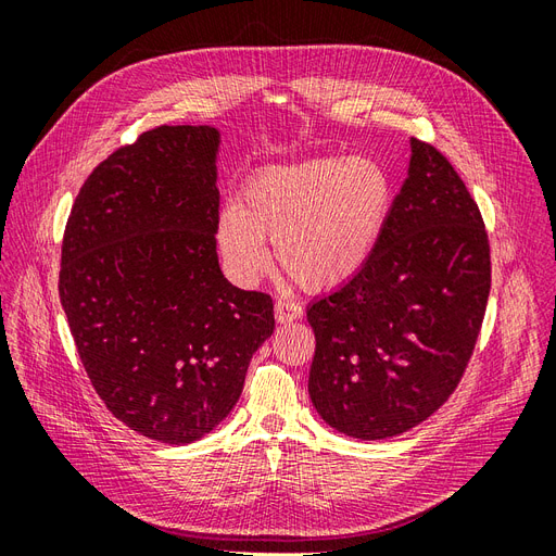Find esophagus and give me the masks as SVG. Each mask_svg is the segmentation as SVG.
<instances>
[{"instance_id": "34e87169", "label": "esophagus", "mask_w": 556, "mask_h": 556, "mask_svg": "<svg viewBox=\"0 0 556 556\" xmlns=\"http://www.w3.org/2000/svg\"><path fill=\"white\" fill-rule=\"evenodd\" d=\"M301 315H304V308H301L299 301H292V299H278L276 301V319L282 325V323H294V319H299Z\"/></svg>"}]
</instances>
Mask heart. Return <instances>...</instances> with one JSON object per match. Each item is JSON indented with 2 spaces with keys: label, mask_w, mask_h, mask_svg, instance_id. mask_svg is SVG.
Wrapping results in <instances>:
<instances>
[{
  "label": "heart",
  "mask_w": 556,
  "mask_h": 556,
  "mask_svg": "<svg viewBox=\"0 0 556 556\" xmlns=\"http://www.w3.org/2000/svg\"><path fill=\"white\" fill-rule=\"evenodd\" d=\"M394 204L392 180L366 157H317L266 166L252 174L239 204L217 223V245L229 271L243 282L271 264L308 290L355 278L374 257Z\"/></svg>",
  "instance_id": "obj_1"
}]
</instances>
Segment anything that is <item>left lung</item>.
Instances as JSON below:
<instances>
[{"label":"left lung","instance_id":"obj_1","mask_svg":"<svg viewBox=\"0 0 556 556\" xmlns=\"http://www.w3.org/2000/svg\"><path fill=\"white\" fill-rule=\"evenodd\" d=\"M492 288L490 237L439 148L413 139L408 178L374 257L308 308V392L352 439L408 431L457 390Z\"/></svg>","mask_w":556,"mask_h":556}]
</instances>
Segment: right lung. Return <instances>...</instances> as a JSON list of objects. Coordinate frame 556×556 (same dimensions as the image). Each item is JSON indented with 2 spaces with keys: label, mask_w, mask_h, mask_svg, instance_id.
I'll list each match as a JSON object with an SVG mask.
<instances>
[{
  "label": "right lung",
  "mask_w": 556,
  "mask_h": 556,
  "mask_svg": "<svg viewBox=\"0 0 556 556\" xmlns=\"http://www.w3.org/2000/svg\"><path fill=\"white\" fill-rule=\"evenodd\" d=\"M217 143L206 125L139 134L83 182L62 239L60 301L94 392L169 445L223 422L276 327L271 296L217 264Z\"/></svg>",
  "instance_id": "right-lung-1"
}]
</instances>
